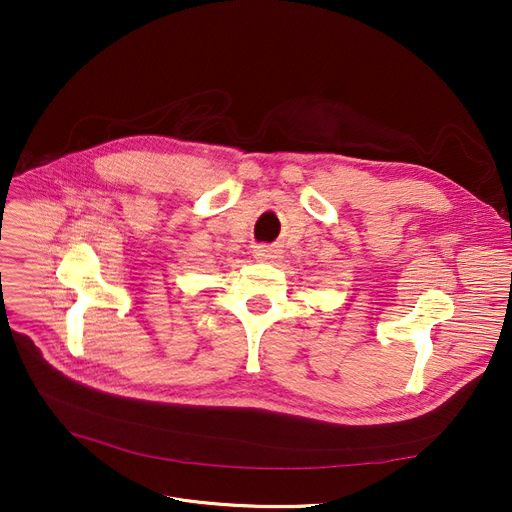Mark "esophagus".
Listing matches in <instances>:
<instances>
[{"instance_id": "1", "label": "esophagus", "mask_w": 512, "mask_h": 512, "mask_svg": "<svg viewBox=\"0 0 512 512\" xmlns=\"http://www.w3.org/2000/svg\"><path fill=\"white\" fill-rule=\"evenodd\" d=\"M253 257L257 261H276L280 257V251L272 245H257L253 251Z\"/></svg>"}]
</instances>
